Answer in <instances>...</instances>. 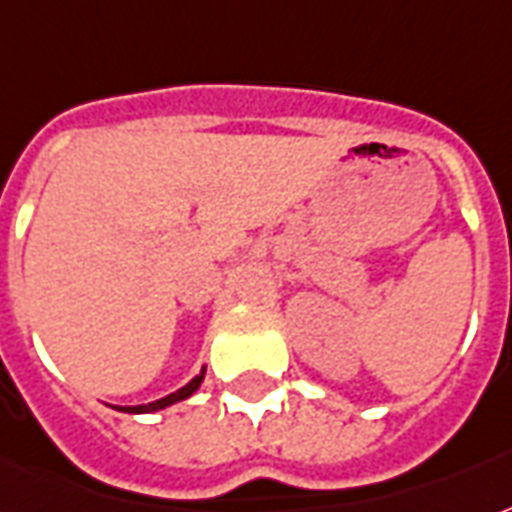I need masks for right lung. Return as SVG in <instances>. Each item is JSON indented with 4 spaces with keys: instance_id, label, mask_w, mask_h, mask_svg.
Listing matches in <instances>:
<instances>
[{
    "instance_id": "obj_1",
    "label": "right lung",
    "mask_w": 512,
    "mask_h": 512,
    "mask_svg": "<svg viewBox=\"0 0 512 512\" xmlns=\"http://www.w3.org/2000/svg\"><path fill=\"white\" fill-rule=\"evenodd\" d=\"M204 376H206V368H201V373L193 378V381H187L182 389L177 392H171V395L161 397V400H155V403H147V405H112L115 411L120 413H155V411H163V408H169L174 403H182L187 397H193L198 392V386L204 384Z\"/></svg>"
}]
</instances>
